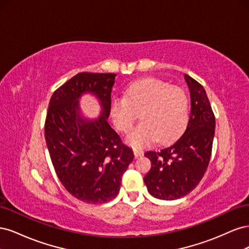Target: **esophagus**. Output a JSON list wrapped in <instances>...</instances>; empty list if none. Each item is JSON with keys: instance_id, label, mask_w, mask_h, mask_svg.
Returning a JSON list of instances; mask_svg holds the SVG:
<instances>
[{"instance_id": "esophagus-1", "label": "esophagus", "mask_w": 249, "mask_h": 249, "mask_svg": "<svg viewBox=\"0 0 249 249\" xmlns=\"http://www.w3.org/2000/svg\"><path fill=\"white\" fill-rule=\"evenodd\" d=\"M133 152H134V155L136 158L141 157V156H143V154H144V152H143V149L141 147H134Z\"/></svg>"}]
</instances>
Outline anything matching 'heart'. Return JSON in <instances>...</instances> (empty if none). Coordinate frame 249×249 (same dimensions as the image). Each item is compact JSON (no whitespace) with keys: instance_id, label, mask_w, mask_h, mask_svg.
Listing matches in <instances>:
<instances>
[{"instance_id":"heart-1","label":"heart","mask_w":249,"mask_h":249,"mask_svg":"<svg viewBox=\"0 0 249 249\" xmlns=\"http://www.w3.org/2000/svg\"><path fill=\"white\" fill-rule=\"evenodd\" d=\"M110 112L113 123L123 133L131 131L140 113L142 122L126 138L131 145H145L156 138L158 142L166 143L186 127L189 101L179 87L147 78L132 83L124 96L113 97Z\"/></svg>"}]
</instances>
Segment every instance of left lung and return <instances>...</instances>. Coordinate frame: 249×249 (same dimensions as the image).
I'll list each match as a JSON object with an SVG mask.
<instances>
[{
    "label": "left lung",
    "instance_id": "1",
    "mask_svg": "<svg viewBox=\"0 0 249 249\" xmlns=\"http://www.w3.org/2000/svg\"><path fill=\"white\" fill-rule=\"evenodd\" d=\"M191 110L185 132L172 144L144 156L152 167L144 177L147 190L154 197L173 200L190 193L206 173L212 154L215 115L205 88L188 74Z\"/></svg>",
    "mask_w": 249,
    "mask_h": 249
}]
</instances>
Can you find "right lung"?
Masks as SVG:
<instances>
[{
	"instance_id": "obj_1",
	"label": "right lung",
	"mask_w": 249,
	"mask_h": 249,
	"mask_svg": "<svg viewBox=\"0 0 249 249\" xmlns=\"http://www.w3.org/2000/svg\"><path fill=\"white\" fill-rule=\"evenodd\" d=\"M115 73L79 72L53 93L44 135L57 177L73 197L87 203H105L119 192L124 173L134 159L107 122ZM91 92L103 112L95 121L78 115V97Z\"/></svg>"
}]
</instances>
